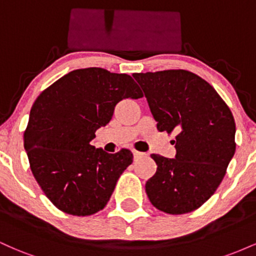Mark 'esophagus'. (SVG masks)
I'll return each mask as SVG.
<instances>
[{"label":"esophagus","instance_id":"esophagus-1","mask_svg":"<svg viewBox=\"0 0 256 256\" xmlns=\"http://www.w3.org/2000/svg\"><path fill=\"white\" fill-rule=\"evenodd\" d=\"M134 160H138V158L146 156V154H144V152H140L134 150Z\"/></svg>","mask_w":256,"mask_h":256}]
</instances>
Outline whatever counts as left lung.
I'll use <instances>...</instances> for the list:
<instances>
[{"label":"left lung","mask_w":256,"mask_h":256,"mask_svg":"<svg viewBox=\"0 0 256 256\" xmlns=\"http://www.w3.org/2000/svg\"><path fill=\"white\" fill-rule=\"evenodd\" d=\"M158 130L177 134L174 158L152 154L156 173L146 183L161 212L185 214L216 192L236 150L230 108L210 83L185 70L134 73Z\"/></svg>","instance_id":"1"}]
</instances>
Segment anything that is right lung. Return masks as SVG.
<instances>
[{
	"instance_id": "right-lung-1",
	"label": "right lung",
	"mask_w": 256,
	"mask_h": 256,
	"mask_svg": "<svg viewBox=\"0 0 256 256\" xmlns=\"http://www.w3.org/2000/svg\"><path fill=\"white\" fill-rule=\"evenodd\" d=\"M142 96L130 76L98 67L67 73L38 96L24 148L32 174L55 207L78 216L104 210L134 155L128 149L108 154L90 142L119 101Z\"/></svg>"
}]
</instances>
